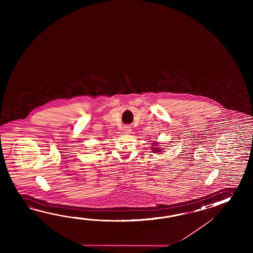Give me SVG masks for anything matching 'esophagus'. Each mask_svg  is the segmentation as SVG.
I'll return each instance as SVG.
<instances>
[{"instance_id": "1", "label": "esophagus", "mask_w": 253, "mask_h": 253, "mask_svg": "<svg viewBox=\"0 0 253 253\" xmlns=\"http://www.w3.org/2000/svg\"><path fill=\"white\" fill-rule=\"evenodd\" d=\"M124 133L125 134H127V133H130V131H131V128H130V126H125L124 129Z\"/></svg>"}]
</instances>
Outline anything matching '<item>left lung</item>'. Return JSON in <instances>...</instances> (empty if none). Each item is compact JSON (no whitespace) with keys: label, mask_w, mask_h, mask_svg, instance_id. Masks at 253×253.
I'll use <instances>...</instances> for the list:
<instances>
[{"label":"left lung","mask_w":253,"mask_h":253,"mask_svg":"<svg viewBox=\"0 0 253 253\" xmlns=\"http://www.w3.org/2000/svg\"><path fill=\"white\" fill-rule=\"evenodd\" d=\"M157 145H158V143H157V142H154V143H152V144H151V145H152V146H151V148H152L151 150L154 151L153 153H159V152H163V151L161 150L162 147H157V146H156Z\"/></svg>","instance_id":"obj_1"}]
</instances>
